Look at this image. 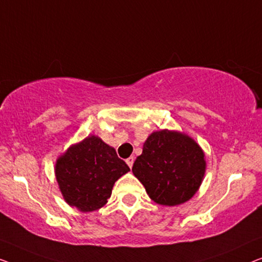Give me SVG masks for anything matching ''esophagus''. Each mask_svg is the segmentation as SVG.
I'll use <instances>...</instances> for the list:
<instances>
[{"label": "esophagus", "mask_w": 262, "mask_h": 262, "mask_svg": "<svg viewBox=\"0 0 262 262\" xmlns=\"http://www.w3.org/2000/svg\"><path fill=\"white\" fill-rule=\"evenodd\" d=\"M126 163L128 166H129L130 168L133 167V164H134V157H129L128 159H126Z\"/></svg>", "instance_id": "1"}]
</instances>
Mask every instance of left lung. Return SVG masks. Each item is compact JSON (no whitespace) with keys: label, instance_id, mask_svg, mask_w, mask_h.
<instances>
[{"label":"left lung","instance_id":"left-lung-1","mask_svg":"<svg viewBox=\"0 0 262 262\" xmlns=\"http://www.w3.org/2000/svg\"><path fill=\"white\" fill-rule=\"evenodd\" d=\"M150 200L161 205L189 201L205 172L204 153L192 139L171 130L154 132L132 168Z\"/></svg>","mask_w":262,"mask_h":262}]
</instances>
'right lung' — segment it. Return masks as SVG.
Segmentation results:
<instances>
[{
    "mask_svg": "<svg viewBox=\"0 0 262 262\" xmlns=\"http://www.w3.org/2000/svg\"><path fill=\"white\" fill-rule=\"evenodd\" d=\"M128 171L116 150L94 135L70 147L56 164L65 201L84 212L102 208L112 196L114 184Z\"/></svg>",
    "mask_w": 262,
    "mask_h": 262,
    "instance_id": "obj_1",
    "label": "right lung"
}]
</instances>
